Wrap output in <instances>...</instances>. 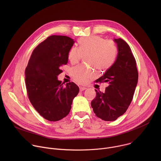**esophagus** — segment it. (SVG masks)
I'll return each instance as SVG.
<instances>
[{"mask_svg": "<svg viewBox=\"0 0 161 161\" xmlns=\"http://www.w3.org/2000/svg\"><path fill=\"white\" fill-rule=\"evenodd\" d=\"M86 88H87L86 87H84V86H80V92H82V91H83V90H86Z\"/></svg>", "mask_w": 161, "mask_h": 161, "instance_id": "obj_1", "label": "esophagus"}]
</instances>
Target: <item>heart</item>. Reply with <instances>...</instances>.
<instances>
[{
    "label": "heart",
    "mask_w": 161,
    "mask_h": 161,
    "mask_svg": "<svg viewBox=\"0 0 161 161\" xmlns=\"http://www.w3.org/2000/svg\"><path fill=\"white\" fill-rule=\"evenodd\" d=\"M79 44V48L73 47L69 51L68 58L72 64L78 62L83 55H87L88 64L99 71H105L115 61L117 48L111 41L94 35L80 39ZM71 75L74 80L80 84H86L96 76L94 71L84 65L73 67Z\"/></svg>",
    "instance_id": "heart-1"
}]
</instances>
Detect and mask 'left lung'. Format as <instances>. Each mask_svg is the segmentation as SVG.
Returning <instances> with one entry per match:
<instances>
[{"label":"left lung","mask_w":161,"mask_h":161,"mask_svg":"<svg viewBox=\"0 0 161 161\" xmlns=\"http://www.w3.org/2000/svg\"><path fill=\"white\" fill-rule=\"evenodd\" d=\"M118 54L113 64L96 80L108 82L104 92L96 90L91 102L96 115L104 121H114L127 111L138 80L136 60L128 44L123 39H114Z\"/></svg>","instance_id":"1"}]
</instances>
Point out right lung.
Segmentation results:
<instances>
[{"label":"right lung","instance_id":"add662e5","mask_svg":"<svg viewBox=\"0 0 161 161\" xmlns=\"http://www.w3.org/2000/svg\"><path fill=\"white\" fill-rule=\"evenodd\" d=\"M74 39L64 36H51L34 50L25 69V84L29 100L44 119L58 121L71 109L73 99L79 92L74 83L58 80L60 67L67 64L68 53Z\"/></svg>","mask_w":161,"mask_h":161}]
</instances>
